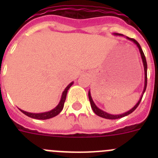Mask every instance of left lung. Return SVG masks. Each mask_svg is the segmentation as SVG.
Here are the masks:
<instances>
[{
	"mask_svg": "<svg viewBox=\"0 0 158 158\" xmlns=\"http://www.w3.org/2000/svg\"><path fill=\"white\" fill-rule=\"evenodd\" d=\"M114 35H120V36L123 35L122 34H118V33H114ZM126 38L128 40H130V41H132L134 43H135V44H136V46L138 47V48H139V52H140L141 58H142V63H143V66H144V72H145L144 89H143V91H142V96H141L140 99H139V100L138 101V103H137V104H135V105L134 106V107H132L131 110L127 111V112L123 113V114H119V115H112V114H109V113H107V112H106V111H103V110L100 109V108H99V107H97L96 104H95L94 102H93V98H92V96H91V93H90V91H89V101H90V104H91V107H92V109H93V111H94L95 114H96V115H98V116L102 117V118H107V119H116V118H122V117H124V116H126V115H130L131 113L133 112V111L136 109L137 107H138L139 104H140L142 96H143V94H144L145 91H146V85H147V63H146V57H145L144 53H143V51H142V48H141V46L139 45V43H138L136 40H134V39H131V38H129V37H126Z\"/></svg>",
	"mask_w": 158,
	"mask_h": 158,
	"instance_id": "left-lung-1",
	"label": "left lung"
}]
</instances>
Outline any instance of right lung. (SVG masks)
I'll return each instance as SVG.
<instances>
[{
	"label": "right lung",
	"instance_id": "add662e5",
	"mask_svg": "<svg viewBox=\"0 0 158 158\" xmlns=\"http://www.w3.org/2000/svg\"><path fill=\"white\" fill-rule=\"evenodd\" d=\"M73 81L71 82L70 84H69L67 87L65 88V90L63 91L62 94V97H61V100H60L59 103H58V105L56 107H54V109L51 110V111H46V112H42V113H31V112H27V111H25L23 110L19 109V111L23 112L24 115H26L27 116L31 117L32 118H36V119H48V118H53V117L56 116L59 114L62 110L63 109L64 107V103L65 101V98H66V95H67V92L69 89V88L73 85Z\"/></svg>",
	"mask_w": 158,
	"mask_h": 158
}]
</instances>
